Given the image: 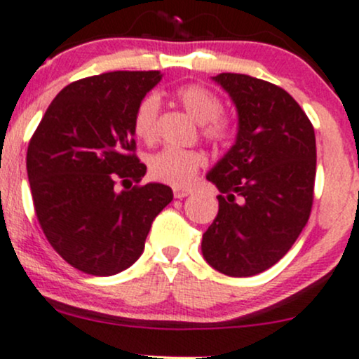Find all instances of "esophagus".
Returning <instances> with one entry per match:
<instances>
[{"mask_svg":"<svg viewBox=\"0 0 359 359\" xmlns=\"http://www.w3.org/2000/svg\"><path fill=\"white\" fill-rule=\"evenodd\" d=\"M172 195H175V198H184V196L191 195V190L190 188H172Z\"/></svg>","mask_w":359,"mask_h":359,"instance_id":"1","label":"esophagus"}]
</instances>
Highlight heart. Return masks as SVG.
<instances>
[{
    "label": "heart",
    "mask_w": 359,
    "mask_h": 359,
    "mask_svg": "<svg viewBox=\"0 0 359 359\" xmlns=\"http://www.w3.org/2000/svg\"><path fill=\"white\" fill-rule=\"evenodd\" d=\"M176 100L181 107L201 123V132L212 142H222L231 135V122L220 115L222 103L219 96L201 84H183L175 91ZM159 98L156 95H147L137 104L132 128L137 139L142 142H152L156 137V120H158ZM203 152L195 149L164 147L149 156L147 169L151 178L172 187H184L191 181L200 166H203Z\"/></svg>",
    "instance_id": "1"
}]
</instances>
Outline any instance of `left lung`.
Segmentation results:
<instances>
[{"instance_id":"8db88e82","label":"left lung","mask_w":359,"mask_h":359,"mask_svg":"<svg viewBox=\"0 0 359 359\" xmlns=\"http://www.w3.org/2000/svg\"><path fill=\"white\" fill-rule=\"evenodd\" d=\"M212 79L236 104L237 135L207 172L222 195L201 255L224 275L252 276L287 255L307 224L316 134L300 104L280 86L233 72Z\"/></svg>"}]
</instances>
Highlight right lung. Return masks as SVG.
<instances>
[{"instance_id": "right-lung-1", "label": "right lung", "mask_w": 359, "mask_h": 359, "mask_svg": "<svg viewBox=\"0 0 359 359\" xmlns=\"http://www.w3.org/2000/svg\"><path fill=\"white\" fill-rule=\"evenodd\" d=\"M161 79L159 71H114L67 84L28 144L40 227L62 259L88 275L130 268L152 220L172 200L163 183L132 187L147 171L134 154L135 108Z\"/></svg>"}]
</instances>
